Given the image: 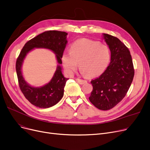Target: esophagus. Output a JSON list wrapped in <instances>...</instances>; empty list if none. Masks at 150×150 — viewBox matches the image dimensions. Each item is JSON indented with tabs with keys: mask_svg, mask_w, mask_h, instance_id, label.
Returning a JSON list of instances; mask_svg holds the SVG:
<instances>
[{
	"mask_svg": "<svg viewBox=\"0 0 150 150\" xmlns=\"http://www.w3.org/2000/svg\"><path fill=\"white\" fill-rule=\"evenodd\" d=\"M76 81L79 84H81V85L86 83V82H87L86 81L83 80V79H79V78H77V79H76Z\"/></svg>",
	"mask_w": 150,
	"mask_h": 150,
	"instance_id": "34e87169",
	"label": "esophagus"
}]
</instances>
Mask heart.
Returning <instances> with one entry per match:
<instances>
[{"label": "heart", "instance_id": "heart-1", "mask_svg": "<svg viewBox=\"0 0 150 150\" xmlns=\"http://www.w3.org/2000/svg\"><path fill=\"white\" fill-rule=\"evenodd\" d=\"M110 59L108 47L99 42L88 39H81L74 42L69 52H65L62 62L67 73L72 74L79 68L88 77L98 76L107 69Z\"/></svg>", "mask_w": 150, "mask_h": 150}]
</instances>
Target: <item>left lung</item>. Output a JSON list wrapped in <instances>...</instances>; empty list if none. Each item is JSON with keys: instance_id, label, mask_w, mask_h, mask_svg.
Here are the masks:
<instances>
[{"instance_id": "8db88e82", "label": "left lung", "mask_w": 150, "mask_h": 150, "mask_svg": "<svg viewBox=\"0 0 150 150\" xmlns=\"http://www.w3.org/2000/svg\"><path fill=\"white\" fill-rule=\"evenodd\" d=\"M111 51V62L98 78L91 80L93 89L89 98L94 106L108 110L126 96L134 76V69L129 49L118 38L103 34Z\"/></svg>"}]
</instances>
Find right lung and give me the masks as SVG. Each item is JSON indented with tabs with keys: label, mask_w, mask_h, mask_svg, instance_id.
I'll return each instance as SVG.
<instances>
[{
	"label": "right lung",
	"mask_w": 150,
	"mask_h": 150,
	"mask_svg": "<svg viewBox=\"0 0 150 150\" xmlns=\"http://www.w3.org/2000/svg\"><path fill=\"white\" fill-rule=\"evenodd\" d=\"M66 32L56 30L43 32L26 42L17 59L16 69L19 88L31 104L39 108H47L57 103L64 96V87L68 79L64 77L60 65L51 81L40 88L30 86L25 81L21 71V67L26 54L34 48H45L56 54L57 62L62 64V56L67 43Z\"/></svg>",
	"instance_id": "right-lung-1"
}]
</instances>
